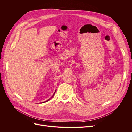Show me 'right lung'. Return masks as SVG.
<instances>
[{
  "mask_svg": "<svg viewBox=\"0 0 132 132\" xmlns=\"http://www.w3.org/2000/svg\"><path fill=\"white\" fill-rule=\"evenodd\" d=\"M55 92H56V90H55V91L54 92V94H53V95L52 96V97H51L50 98H49V99H48V100H47V101H45V102H41L40 103H45V102H47V101H49L50 99H51L52 98H53V97L54 96V94H55Z\"/></svg>",
  "mask_w": 132,
  "mask_h": 132,
  "instance_id": "obj_1",
  "label": "right lung"
}]
</instances>
